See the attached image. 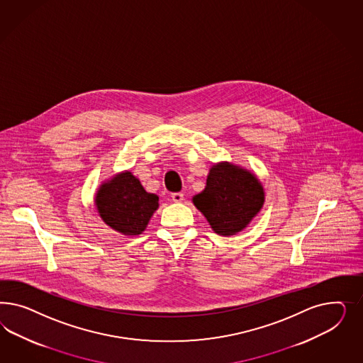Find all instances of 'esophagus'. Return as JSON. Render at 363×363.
Returning <instances> with one entry per match:
<instances>
[{
	"instance_id": "34e87169",
	"label": "esophagus",
	"mask_w": 363,
	"mask_h": 363,
	"mask_svg": "<svg viewBox=\"0 0 363 363\" xmlns=\"http://www.w3.org/2000/svg\"><path fill=\"white\" fill-rule=\"evenodd\" d=\"M172 199H173L174 202H177V203H178V202H182V201H184V194H182V193H173V194H172Z\"/></svg>"
}]
</instances>
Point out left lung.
Instances as JSON below:
<instances>
[{
	"label": "left lung",
	"mask_w": 363,
	"mask_h": 363,
	"mask_svg": "<svg viewBox=\"0 0 363 363\" xmlns=\"http://www.w3.org/2000/svg\"><path fill=\"white\" fill-rule=\"evenodd\" d=\"M264 202V187L258 178L229 162L211 166L203 191L193 197V203L214 233L225 237L243 230Z\"/></svg>",
	"instance_id": "obj_1"
}]
</instances>
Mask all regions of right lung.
<instances>
[{"mask_svg": "<svg viewBox=\"0 0 363 363\" xmlns=\"http://www.w3.org/2000/svg\"><path fill=\"white\" fill-rule=\"evenodd\" d=\"M94 201L102 220L125 235L141 234L158 209V196L147 193L130 172L104 182Z\"/></svg>", "mask_w": 363, "mask_h": 363, "instance_id": "add662e5", "label": "right lung"}]
</instances>
